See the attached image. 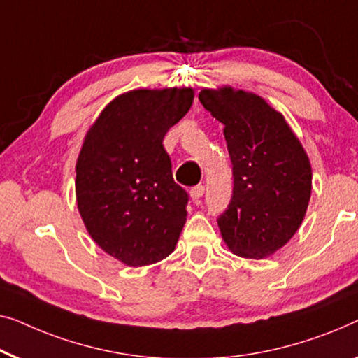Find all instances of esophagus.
Wrapping results in <instances>:
<instances>
[{
  "label": "esophagus",
  "instance_id": "esophagus-1",
  "mask_svg": "<svg viewBox=\"0 0 358 358\" xmlns=\"http://www.w3.org/2000/svg\"><path fill=\"white\" fill-rule=\"evenodd\" d=\"M203 194H205V187H203V185H195V187L190 189L192 200H199V199H201V196H203Z\"/></svg>",
  "mask_w": 358,
  "mask_h": 358
}]
</instances>
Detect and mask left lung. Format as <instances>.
<instances>
[{"label":"left lung","mask_w":358,"mask_h":358,"mask_svg":"<svg viewBox=\"0 0 358 358\" xmlns=\"http://www.w3.org/2000/svg\"><path fill=\"white\" fill-rule=\"evenodd\" d=\"M199 100L224 124L234 189L220 216L222 241L237 257L262 260L286 245L312 195V164L286 119L253 92L222 85Z\"/></svg>","instance_id":"obj_1"}]
</instances>
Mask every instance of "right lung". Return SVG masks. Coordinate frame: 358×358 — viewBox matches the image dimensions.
Here are the masks:
<instances>
[{"mask_svg":"<svg viewBox=\"0 0 358 358\" xmlns=\"http://www.w3.org/2000/svg\"><path fill=\"white\" fill-rule=\"evenodd\" d=\"M194 101L190 87L134 89L105 106L76 163V200L98 247L127 266L174 250L187 220V192L173 179L163 138Z\"/></svg>","mask_w":358,"mask_h":358,"instance_id":"1","label":"right lung"}]
</instances>
